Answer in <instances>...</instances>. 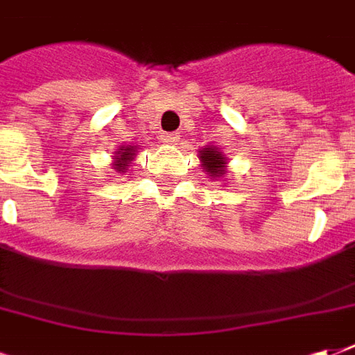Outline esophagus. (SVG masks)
I'll return each instance as SVG.
<instances>
[{
  "instance_id": "1",
  "label": "esophagus",
  "mask_w": 355,
  "mask_h": 355,
  "mask_svg": "<svg viewBox=\"0 0 355 355\" xmlns=\"http://www.w3.org/2000/svg\"><path fill=\"white\" fill-rule=\"evenodd\" d=\"M177 134H165V136H163V144H167V146H177Z\"/></svg>"
}]
</instances>
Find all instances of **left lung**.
Wrapping results in <instances>:
<instances>
[{
  "instance_id": "8db88e82",
  "label": "left lung",
  "mask_w": 355,
  "mask_h": 355,
  "mask_svg": "<svg viewBox=\"0 0 355 355\" xmlns=\"http://www.w3.org/2000/svg\"><path fill=\"white\" fill-rule=\"evenodd\" d=\"M198 159L204 167V173L211 180H218L227 175V157L223 155V151L219 147L206 146L198 151Z\"/></svg>"
}]
</instances>
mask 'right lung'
Instances as JSON below:
<instances>
[{
  "instance_id": "add662e5",
  "label": "right lung",
  "mask_w": 355,
  "mask_h": 355,
  "mask_svg": "<svg viewBox=\"0 0 355 355\" xmlns=\"http://www.w3.org/2000/svg\"><path fill=\"white\" fill-rule=\"evenodd\" d=\"M137 146H120L118 151H114L112 155V168L120 173V175H126L130 167H132V161L137 155Z\"/></svg>"
}]
</instances>
